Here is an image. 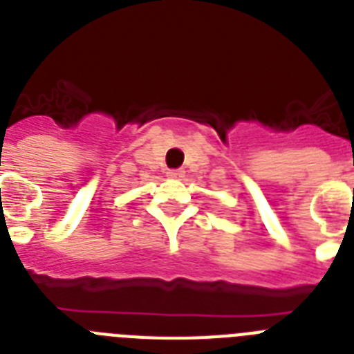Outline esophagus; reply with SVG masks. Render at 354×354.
<instances>
[{
    "label": "esophagus",
    "mask_w": 354,
    "mask_h": 354,
    "mask_svg": "<svg viewBox=\"0 0 354 354\" xmlns=\"http://www.w3.org/2000/svg\"><path fill=\"white\" fill-rule=\"evenodd\" d=\"M167 176L169 178H181L183 176V171H181V169H171V171H167Z\"/></svg>",
    "instance_id": "obj_1"
}]
</instances>
